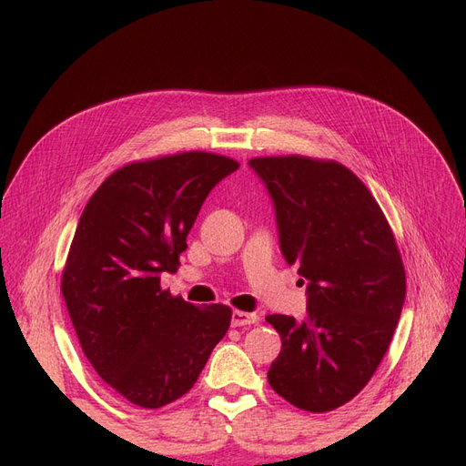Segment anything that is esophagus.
Here are the masks:
<instances>
[{"label":"esophagus","instance_id":"obj_1","mask_svg":"<svg viewBox=\"0 0 466 466\" xmlns=\"http://www.w3.org/2000/svg\"><path fill=\"white\" fill-rule=\"evenodd\" d=\"M258 315L257 313H245V311H233L231 324L233 327H248V324H257Z\"/></svg>","mask_w":466,"mask_h":466}]
</instances>
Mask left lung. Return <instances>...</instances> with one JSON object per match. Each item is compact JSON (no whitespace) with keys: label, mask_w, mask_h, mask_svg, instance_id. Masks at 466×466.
Instances as JSON below:
<instances>
[{"label":"left lung","mask_w":466,"mask_h":466,"mask_svg":"<svg viewBox=\"0 0 466 466\" xmlns=\"http://www.w3.org/2000/svg\"><path fill=\"white\" fill-rule=\"evenodd\" d=\"M248 165L274 202L281 255L307 281L301 322L266 317L281 338L268 383L301 410H334L368 385L399 324L406 274L397 241L344 165L301 155Z\"/></svg>","instance_id":"obj_1"}]
</instances>
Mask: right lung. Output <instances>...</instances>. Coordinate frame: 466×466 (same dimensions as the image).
<instances>
[{
  "label": "right lung",
  "instance_id": "obj_1",
  "mask_svg": "<svg viewBox=\"0 0 466 466\" xmlns=\"http://www.w3.org/2000/svg\"><path fill=\"white\" fill-rule=\"evenodd\" d=\"M238 163L187 151L112 173L79 218L62 295L83 354L126 400L161 408L187 394L229 329L228 305L194 307L161 289L198 211Z\"/></svg>",
  "mask_w": 466,
  "mask_h": 466
}]
</instances>
